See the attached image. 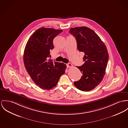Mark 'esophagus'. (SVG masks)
Returning a JSON list of instances; mask_svg holds the SVG:
<instances>
[{
  "label": "esophagus",
  "mask_w": 128,
  "mask_h": 128,
  "mask_svg": "<svg viewBox=\"0 0 128 128\" xmlns=\"http://www.w3.org/2000/svg\"><path fill=\"white\" fill-rule=\"evenodd\" d=\"M67 67H68V68H70V67H72V65L71 63H69L67 64Z\"/></svg>",
  "instance_id": "esophagus-1"
}]
</instances>
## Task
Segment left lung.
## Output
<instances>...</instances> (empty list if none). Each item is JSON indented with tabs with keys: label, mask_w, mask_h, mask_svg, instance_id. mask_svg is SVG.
<instances>
[{
	"label": "left lung",
	"mask_w": 128,
	"mask_h": 128,
	"mask_svg": "<svg viewBox=\"0 0 128 128\" xmlns=\"http://www.w3.org/2000/svg\"><path fill=\"white\" fill-rule=\"evenodd\" d=\"M70 32L76 38L79 51L85 54L84 64L77 67L82 74V77L74 85L82 91L91 90L98 85L105 74L108 50L98 36L89 28H72Z\"/></svg>",
	"instance_id": "obj_1"
}]
</instances>
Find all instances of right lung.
<instances>
[{
    "label": "right lung",
    "mask_w": 128,
    "mask_h": 128,
    "mask_svg": "<svg viewBox=\"0 0 128 128\" xmlns=\"http://www.w3.org/2000/svg\"><path fill=\"white\" fill-rule=\"evenodd\" d=\"M62 31L42 27L35 31L26 45L24 65L30 78L40 88H53L65 72L66 64L49 59L50 51L54 48L53 40Z\"/></svg>",
    "instance_id": "1"
}]
</instances>
